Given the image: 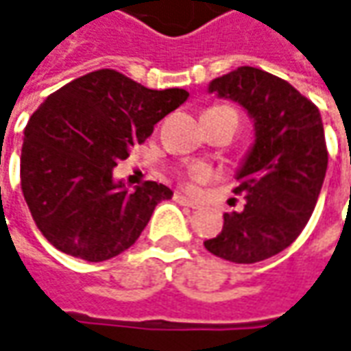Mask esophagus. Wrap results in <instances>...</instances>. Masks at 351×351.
I'll list each match as a JSON object with an SVG mask.
<instances>
[{
  "label": "esophagus",
  "mask_w": 351,
  "mask_h": 351,
  "mask_svg": "<svg viewBox=\"0 0 351 351\" xmlns=\"http://www.w3.org/2000/svg\"><path fill=\"white\" fill-rule=\"evenodd\" d=\"M175 202L176 204H180V206H186V207H192V209H197V202L194 199H190V197H186L182 194H175Z\"/></svg>",
  "instance_id": "34e87169"
}]
</instances>
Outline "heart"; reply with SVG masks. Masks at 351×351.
<instances>
[{
    "label": "heart",
    "instance_id": "1",
    "mask_svg": "<svg viewBox=\"0 0 351 351\" xmlns=\"http://www.w3.org/2000/svg\"><path fill=\"white\" fill-rule=\"evenodd\" d=\"M207 176H209V171H207L204 165H195L190 169V178H192V182H204Z\"/></svg>",
    "mask_w": 351,
    "mask_h": 351
}]
</instances>
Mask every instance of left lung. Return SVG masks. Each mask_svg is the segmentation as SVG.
Returning <instances> with one entry per match:
<instances>
[{
  "label": "left lung",
  "instance_id": "left-lung-1",
  "mask_svg": "<svg viewBox=\"0 0 351 351\" xmlns=\"http://www.w3.org/2000/svg\"><path fill=\"white\" fill-rule=\"evenodd\" d=\"M254 123V144L236 171L242 211L225 213L221 234L204 245L232 263H257L294 242L313 213L326 175L321 113L294 86L256 66H238L207 86Z\"/></svg>",
  "mask_w": 351,
  "mask_h": 351
}]
</instances>
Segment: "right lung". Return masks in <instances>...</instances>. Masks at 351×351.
I'll return each mask as SVG.
<instances>
[{"label": "right lung", "instance_id": "add662e5", "mask_svg": "<svg viewBox=\"0 0 351 351\" xmlns=\"http://www.w3.org/2000/svg\"><path fill=\"white\" fill-rule=\"evenodd\" d=\"M188 95L99 69L45 97L25 128L21 186L36 226L57 250L97 263L140 238L173 190L145 182L130 192L113 169Z\"/></svg>", "mask_w": 351, "mask_h": 351}]
</instances>
